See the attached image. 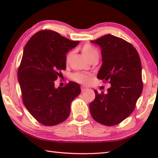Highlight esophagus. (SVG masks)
I'll use <instances>...</instances> for the list:
<instances>
[{"instance_id":"34e87169","label":"esophagus","mask_w":158,"mask_h":158,"mask_svg":"<svg viewBox=\"0 0 158 158\" xmlns=\"http://www.w3.org/2000/svg\"><path fill=\"white\" fill-rule=\"evenodd\" d=\"M81 92H84V91H85V90H88L87 88L84 87V86H81Z\"/></svg>"}]
</instances>
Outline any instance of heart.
<instances>
[{
    "mask_svg": "<svg viewBox=\"0 0 158 158\" xmlns=\"http://www.w3.org/2000/svg\"><path fill=\"white\" fill-rule=\"evenodd\" d=\"M81 52L84 56L85 58H87L89 60L91 59V58L93 57L98 56H99L98 49H96L95 47H94L89 44L84 45L83 47L81 48ZM73 52H69L66 54L65 61L67 63L69 62L72 56H73ZM71 78L73 80H74V81L79 83H81V84H89L90 81V76L87 75V74H83V73H77L73 74V75H72Z\"/></svg>",
    "mask_w": 158,
    "mask_h": 158,
    "instance_id": "b5f03b06",
    "label": "heart"
}]
</instances>
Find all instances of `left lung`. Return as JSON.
<instances>
[{"label":"left lung","mask_w":158,"mask_h":158,"mask_svg":"<svg viewBox=\"0 0 158 158\" xmlns=\"http://www.w3.org/2000/svg\"><path fill=\"white\" fill-rule=\"evenodd\" d=\"M101 48L102 65L98 79L108 81L107 93L95 90L90 114L95 121L106 126L119 124L132 113L142 93L141 63L137 51L125 40L106 35L90 41Z\"/></svg>","instance_id":"left-lung-1"}]
</instances>
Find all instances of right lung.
<instances>
[{"instance_id": "right-lung-1", "label": "right lung", "mask_w": 158, "mask_h": 158, "mask_svg": "<svg viewBox=\"0 0 158 158\" xmlns=\"http://www.w3.org/2000/svg\"><path fill=\"white\" fill-rule=\"evenodd\" d=\"M79 43L57 32L42 30L26 44L18 80L23 105L40 123L52 126L65 121L71 102L81 93L79 84L73 81L54 87V81L66 69V53Z\"/></svg>"}]
</instances>
